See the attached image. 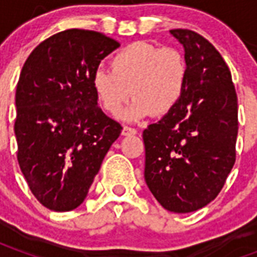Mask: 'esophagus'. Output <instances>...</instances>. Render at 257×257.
I'll list each match as a JSON object with an SVG mask.
<instances>
[{
	"label": "esophagus",
	"instance_id": "1",
	"mask_svg": "<svg viewBox=\"0 0 257 257\" xmlns=\"http://www.w3.org/2000/svg\"><path fill=\"white\" fill-rule=\"evenodd\" d=\"M138 131L134 128H129V126H123L122 128V135L123 136H129V135H136Z\"/></svg>",
	"mask_w": 257,
	"mask_h": 257
}]
</instances>
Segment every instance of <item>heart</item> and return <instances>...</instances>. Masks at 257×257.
Here are the masks:
<instances>
[{"label": "heart", "mask_w": 257, "mask_h": 257, "mask_svg": "<svg viewBox=\"0 0 257 257\" xmlns=\"http://www.w3.org/2000/svg\"><path fill=\"white\" fill-rule=\"evenodd\" d=\"M186 59L173 48L134 42L111 59V71L96 68L90 84L101 108L110 115L122 110L131 95L135 100L122 112L125 121L164 115L182 99L187 84Z\"/></svg>", "instance_id": "obj_1"}]
</instances>
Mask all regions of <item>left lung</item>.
<instances>
[{
  "instance_id": "8db88e82",
  "label": "left lung",
  "mask_w": 257,
  "mask_h": 257,
  "mask_svg": "<svg viewBox=\"0 0 257 257\" xmlns=\"http://www.w3.org/2000/svg\"><path fill=\"white\" fill-rule=\"evenodd\" d=\"M189 68L178 106L143 132L145 180L169 212L189 213L216 198L235 162L238 104L216 48L191 30H171Z\"/></svg>"
}]
</instances>
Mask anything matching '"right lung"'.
<instances>
[{"label":"right lung","mask_w":257,"mask_h":257,"mask_svg":"<svg viewBox=\"0 0 257 257\" xmlns=\"http://www.w3.org/2000/svg\"><path fill=\"white\" fill-rule=\"evenodd\" d=\"M119 44L92 30L62 31L30 53L16 86L18 161L40 202L55 212L84 202L122 126L97 106L90 78Z\"/></svg>","instance_id":"add662e5"}]
</instances>
